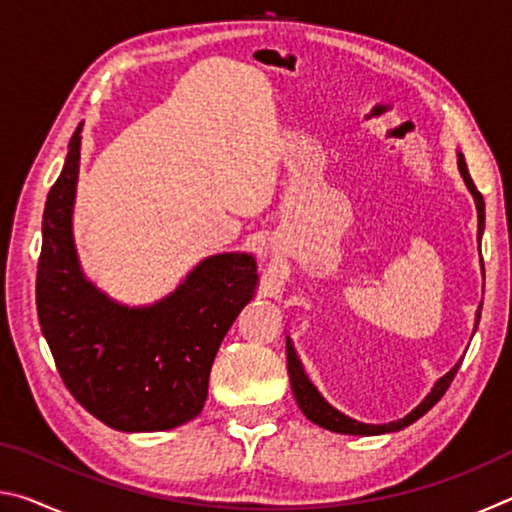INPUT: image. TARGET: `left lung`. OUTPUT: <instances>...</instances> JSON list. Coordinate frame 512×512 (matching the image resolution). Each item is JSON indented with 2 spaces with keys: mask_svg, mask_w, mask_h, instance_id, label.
I'll return each instance as SVG.
<instances>
[{
  "mask_svg": "<svg viewBox=\"0 0 512 512\" xmlns=\"http://www.w3.org/2000/svg\"><path fill=\"white\" fill-rule=\"evenodd\" d=\"M458 169H461V176L465 180L467 189H470L474 201H476V212H479V239H481V232H483V221H485V205H483V196L479 189H476L474 180L470 178V171H467V164L463 160V155H458ZM481 318V311L476 314V323H479ZM287 366H289V379H291V391L293 397H296V402L300 406V411L307 415L311 422H316L318 427L329 429V431H336V433H350V436H379V433H388V431H400L404 427H409L415 420H420L424 413H427L433 404H436L440 397L447 393L449 384H452L458 368H461V361L456 363V366L447 372L445 377H440L436 381V386H433V391L424 397V400L415 406V409L406 415V418L397 420V422H388V424H363L348 418V415L339 413L336 409H332L323 397L318 395V391L314 386H311V381L307 379L305 372H302L300 361L296 357V352H293L291 343L287 339Z\"/></svg>",
  "mask_w": 512,
  "mask_h": 512,
  "instance_id": "left-lung-1",
  "label": "left lung"
}]
</instances>
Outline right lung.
I'll use <instances>...</instances> for the list:
<instances>
[{
  "label": "right lung",
  "mask_w": 512,
  "mask_h": 512,
  "mask_svg": "<svg viewBox=\"0 0 512 512\" xmlns=\"http://www.w3.org/2000/svg\"><path fill=\"white\" fill-rule=\"evenodd\" d=\"M81 160L76 128L42 216L36 305L42 334L67 391L119 431H164L201 413L225 332L257 287L246 253L203 259L160 302L128 309L85 280L72 239Z\"/></svg>",
  "instance_id": "1"
}]
</instances>
